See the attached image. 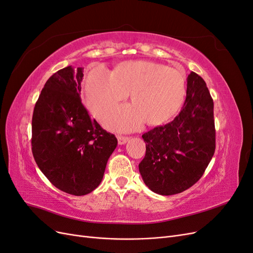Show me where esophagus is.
Segmentation results:
<instances>
[{"label": "esophagus", "instance_id": "obj_1", "mask_svg": "<svg viewBox=\"0 0 253 253\" xmlns=\"http://www.w3.org/2000/svg\"><path fill=\"white\" fill-rule=\"evenodd\" d=\"M117 138H118V143L119 144H125L129 140L128 137H126V136H118Z\"/></svg>", "mask_w": 253, "mask_h": 253}]
</instances>
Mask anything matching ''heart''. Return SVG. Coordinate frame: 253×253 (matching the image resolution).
I'll return each instance as SVG.
<instances>
[{"label":"heart","mask_w":253,"mask_h":253,"mask_svg":"<svg viewBox=\"0 0 253 253\" xmlns=\"http://www.w3.org/2000/svg\"><path fill=\"white\" fill-rule=\"evenodd\" d=\"M84 93L90 111L98 118L131 94L133 105L121 106L105 118L115 131L129 132L141 126H160L179 112L186 98V77L177 68L150 60L118 63L111 74L96 66L84 79Z\"/></svg>","instance_id":"b5f03b06"}]
</instances>
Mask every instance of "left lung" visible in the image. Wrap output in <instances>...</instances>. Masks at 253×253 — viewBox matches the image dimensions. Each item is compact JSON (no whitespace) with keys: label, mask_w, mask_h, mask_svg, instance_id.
<instances>
[{"label":"left lung","mask_w":253,"mask_h":253,"mask_svg":"<svg viewBox=\"0 0 253 253\" xmlns=\"http://www.w3.org/2000/svg\"><path fill=\"white\" fill-rule=\"evenodd\" d=\"M139 172L160 195L181 193L200 180L215 151L213 100L204 79L191 72L187 96L173 121L144 133Z\"/></svg>","instance_id":"8db88e82"}]
</instances>
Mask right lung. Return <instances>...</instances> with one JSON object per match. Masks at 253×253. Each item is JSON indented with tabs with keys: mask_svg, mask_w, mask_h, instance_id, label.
<instances>
[{
	"mask_svg": "<svg viewBox=\"0 0 253 253\" xmlns=\"http://www.w3.org/2000/svg\"><path fill=\"white\" fill-rule=\"evenodd\" d=\"M82 78L83 67L67 66L53 74L36 102L32 124V150L39 169L56 188L76 196L100 185L118 143L82 104Z\"/></svg>",
	"mask_w": 253,
	"mask_h": 253,
	"instance_id": "add662e5",
	"label": "right lung"
}]
</instances>
